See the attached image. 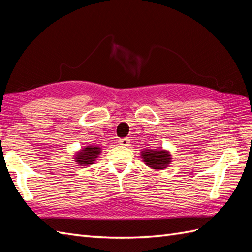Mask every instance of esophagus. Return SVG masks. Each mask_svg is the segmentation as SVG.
Here are the masks:
<instances>
[{"mask_svg": "<svg viewBox=\"0 0 252 252\" xmlns=\"http://www.w3.org/2000/svg\"><path fill=\"white\" fill-rule=\"evenodd\" d=\"M119 145H121V146H125V147H127V146H130V139L128 138H121V139H119Z\"/></svg>", "mask_w": 252, "mask_h": 252, "instance_id": "1", "label": "esophagus"}]
</instances>
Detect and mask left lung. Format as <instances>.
Returning a JSON list of instances; mask_svg holds the SVG:
<instances>
[{
  "mask_svg": "<svg viewBox=\"0 0 252 252\" xmlns=\"http://www.w3.org/2000/svg\"><path fill=\"white\" fill-rule=\"evenodd\" d=\"M145 164L152 169H164L171 162L170 152L162 149H146L140 152Z\"/></svg>",
  "mask_w": 252,
  "mask_h": 252,
  "instance_id": "obj_1",
  "label": "left lung"
}]
</instances>
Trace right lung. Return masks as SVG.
<instances>
[{"mask_svg":"<svg viewBox=\"0 0 252 252\" xmlns=\"http://www.w3.org/2000/svg\"><path fill=\"white\" fill-rule=\"evenodd\" d=\"M101 153V148L98 146H86L74 156V160L81 166H88L94 164L95 158Z\"/></svg>","mask_w":252,"mask_h":252,"instance_id":"add662e5","label":"right lung"}]
</instances>
